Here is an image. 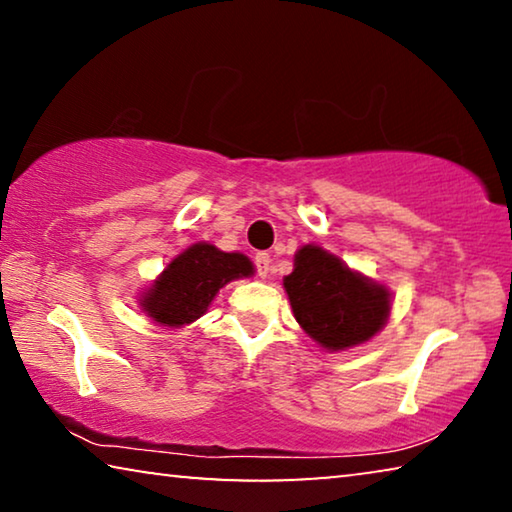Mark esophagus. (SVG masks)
I'll list each match as a JSON object with an SVG mask.
<instances>
[{"label": "esophagus", "mask_w": 512, "mask_h": 512, "mask_svg": "<svg viewBox=\"0 0 512 512\" xmlns=\"http://www.w3.org/2000/svg\"><path fill=\"white\" fill-rule=\"evenodd\" d=\"M255 269H257V273L262 278L269 276V271H271V255L269 253H257L255 255Z\"/></svg>", "instance_id": "1"}]
</instances>
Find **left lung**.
Returning <instances> with one entry per match:
<instances>
[{"mask_svg":"<svg viewBox=\"0 0 512 512\" xmlns=\"http://www.w3.org/2000/svg\"><path fill=\"white\" fill-rule=\"evenodd\" d=\"M285 292L303 331L333 352L370 340L391 312L384 287L349 271L319 246L296 253Z\"/></svg>","mask_w":512,"mask_h":512,"instance_id":"left-lung-1","label":"left lung"}]
</instances>
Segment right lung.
Wrapping results in <instances>:
<instances>
[{
    "label": "right lung",
    "mask_w": 512,
    "mask_h": 512,
    "mask_svg": "<svg viewBox=\"0 0 512 512\" xmlns=\"http://www.w3.org/2000/svg\"><path fill=\"white\" fill-rule=\"evenodd\" d=\"M250 273L253 264L246 255L223 253L209 243H195L172 259L142 299V308L163 326L190 324L207 312L220 287Z\"/></svg>",
    "instance_id": "1"
}]
</instances>
